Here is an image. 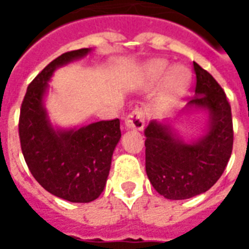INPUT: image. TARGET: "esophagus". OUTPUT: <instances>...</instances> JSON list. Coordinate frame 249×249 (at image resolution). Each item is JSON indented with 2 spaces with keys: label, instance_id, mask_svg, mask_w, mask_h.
<instances>
[{
  "label": "esophagus",
  "instance_id": "1",
  "mask_svg": "<svg viewBox=\"0 0 249 249\" xmlns=\"http://www.w3.org/2000/svg\"><path fill=\"white\" fill-rule=\"evenodd\" d=\"M144 125H145V112L141 108H136L135 110H132L125 119L126 129L141 130L144 128Z\"/></svg>",
  "mask_w": 249,
  "mask_h": 249
}]
</instances>
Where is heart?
Masks as SVG:
<instances>
[{
	"instance_id": "obj_1",
	"label": "heart",
	"mask_w": 249,
	"mask_h": 249,
	"mask_svg": "<svg viewBox=\"0 0 249 249\" xmlns=\"http://www.w3.org/2000/svg\"><path fill=\"white\" fill-rule=\"evenodd\" d=\"M169 64L165 60H155L149 62L148 65L142 69V80L148 85L157 84L161 78V92L160 97L164 103H171L173 100L180 97L191 82V71L183 65H176L171 68L169 71ZM166 77H164L163 76Z\"/></svg>"
}]
</instances>
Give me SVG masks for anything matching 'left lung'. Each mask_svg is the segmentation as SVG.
I'll return each mask as SVG.
<instances>
[{
	"mask_svg": "<svg viewBox=\"0 0 249 249\" xmlns=\"http://www.w3.org/2000/svg\"><path fill=\"white\" fill-rule=\"evenodd\" d=\"M196 73L195 96L187 110L208 113V129L193 142H185L171 124L152 120L145 128V171L157 192L169 200L204 193L224 172L233 146L231 105L223 88L201 66Z\"/></svg>",
	"mask_w": 249,
	"mask_h": 249,
	"instance_id": "8db88e82",
	"label": "left lung"
}]
</instances>
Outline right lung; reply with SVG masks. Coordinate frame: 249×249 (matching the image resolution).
Here are the masks:
<instances>
[{"instance_id": "right-lung-1", "label": "right lung", "mask_w": 249, "mask_h": 249, "mask_svg": "<svg viewBox=\"0 0 249 249\" xmlns=\"http://www.w3.org/2000/svg\"><path fill=\"white\" fill-rule=\"evenodd\" d=\"M90 52H66L45 66L29 84L19 113V141L29 171L44 189L71 203H89L101 195L121 137L119 119L54 129L46 113L44 97L54 71Z\"/></svg>"}]
</instances>
